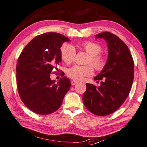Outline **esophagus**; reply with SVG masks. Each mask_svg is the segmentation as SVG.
Segmentation results:
<instances>
[{
	"label": "esophagus",
	"instance_id": "34e87169",
	"mask_svg": "<svg viewBox=\"0 0 147 147\" xmlns=\"http://www.w3.org/2000/svg\"><path fill=\"white\" fill-rule=\"evenodd\" d=\"M78 81H76V80H71V84L72 85H75V84H77V83H78Z\"/></svg>",
	"mask_w": 147,
	"mask_h": 147
}]
</instances>
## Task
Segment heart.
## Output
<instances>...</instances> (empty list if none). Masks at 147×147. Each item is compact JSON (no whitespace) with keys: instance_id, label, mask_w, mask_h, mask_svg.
Masks as SVG:
<instances>
[{"instance_id":"b5f03b06","label":"heart","mask_w":147,"mask_h":147,"mask_svg":"<svg viewBox=\"0 0 147 147\" xmlns=\"http://www.w3.org/2000/svg\"><path fill=\"white\" fill-rule=\"evenodd\" d=\"M80 47L90 55L88 63H91L97 71H102L106 66V61L100 53L102 47L100 44L93 41H85L80 45ZM61 56L65 63L69 65L74 61L76 56V51L72 45L65 44L61 48ZM94 69L92 65H74L69 68L67 72L69 77L76 80H82L85 76H91Z\"/></svg>"}]
</instances>
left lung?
<instances>
[{
	"mask_svg": "<svg viewBox=\"0 0 147 147\" xmlns=\"http://www.w3.org/2000/svg\"><path fill=\"white\" fill-rule=\"evenodd\" d=\"M96 38L106 41L108 58L104 69L94 78L102 81L100 86L86 83L82 100L90 112L104 116L119 109L127 98L134 78V61L127 46L115 35L105 32L96 35Z\"/></svg>",
	"mask_w": 147,
	"mask_h": 147,
	"instance_id": "obj_1",
	"label": "left lung"
}]
</instances>
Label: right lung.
<instances>
[{"mask_svg": "<svg viewBox=\"0 0 147 147\" xmlns=\"http://www.w3.org/2000/svg\"><path fill=\"white\" fill-rule=\"evenodd\" d=\"M69 39L55 32L34 38L26 46L16 65L18 93L25 106L34 113L47 115L57 110L69 90L71 81L64 76L57 82L50 74L61 62V49Z\"/></svg>", "mask_w": 147, "mask_h": 147, "instance_id": "obj_1", "label": "right lung"}]
</instances>
